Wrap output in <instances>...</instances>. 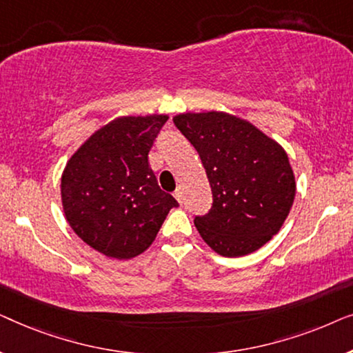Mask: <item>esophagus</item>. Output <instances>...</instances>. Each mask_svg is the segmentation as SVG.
Listing matches in <instances>:
<instances>
[{
  "label": "esophagus",
  "mask_w": 353,
  "mask_h": 353,
  "mask_svg": "<svg viewBox=\"0 0 353 353\" xmlns=\"http://www.w3.org/2000/svg\"><path fill=\"white\" fill-rule=\"evenodd\" d=\"M173 197H175V199L178 201V204H181V202H183V192L180 190H176L175 192H173Z\"/></svg>",
  "instance_id": "1"
}]
</instances>
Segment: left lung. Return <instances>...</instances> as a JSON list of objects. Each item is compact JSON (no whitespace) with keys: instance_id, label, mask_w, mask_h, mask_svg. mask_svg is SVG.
<instances>
[{"instance_id":"8db88e82","label":"left lung","mask_w":353,"mask_h":353,"mask_svg":"<svg viewBox=\"0 0 353 353\" xmlns=\"http://www.w3.org/2000/svg\"><path fill=\"white\" fill-rule=\"evenodd\" d=\"M199 154L212 209L196 216L204 243L223 257H243L281 230L296 197V176L276 139L238 115L205 110L173 117Z\"/></svg>"}]
</instances>
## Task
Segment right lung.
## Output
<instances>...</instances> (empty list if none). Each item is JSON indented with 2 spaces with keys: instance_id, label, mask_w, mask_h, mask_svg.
Instances as JSON below:
<instances>
[{
  "instance_id": "obj_1",
  "label": "right lung",
  "mask_w": 353,
  "mask_h": 353,
  "mask_svg": "<svg viewBox=\"0 0 353 353\" xmlns=\"http://www.w3.org/2000/svg\"><path fill=\"white\" fill-rule=\"evenodd\" d=\"M167 114L122 115L96 130L65 163L64 215L79 238L109 259L130 260L154 243L172 207L149 165Z\"/></svg>"
}]
</instances>
